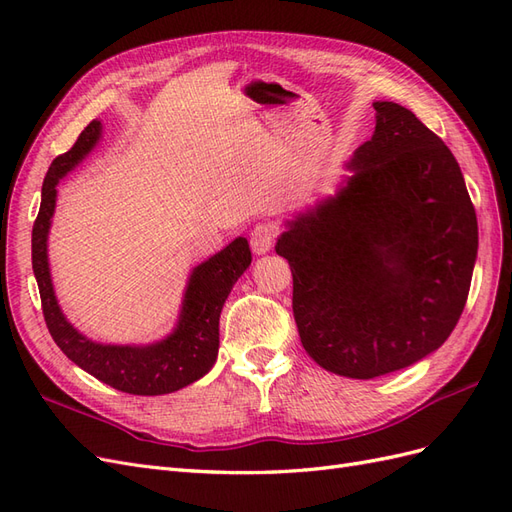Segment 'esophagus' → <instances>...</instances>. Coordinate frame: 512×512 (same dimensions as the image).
Returning <instances> with one entry per match:
<instances>
[{"instance_id":"1","label":"esophagus","mask_w":512,"mask_h":512,"mask_svg":"<svg viewBox=\"0 0 512 512\" xmlns=\"http://www.w3.org/2000/svg\"><path fill=\"white\" fill-rule=\"evenodd\" d=\"M275 235H277V230H275L273 224H258V226L250 232L252 252H254L256 256L267 254V252L271 250V247H273Z\"/></svg>"}]
</instances>
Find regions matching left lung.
Wrapping results in <instances>:
<instances>
[{"instance_id": "8db88e82", "label": "left lung", "mask_w": 512, "mask_h": 512, "mask_svg": "<svg viewBox=\"0 0 512 512\" xmlns=\"http://www.w3.org/2000/svg\"><path fill=\"white\" fill-rule=\"evenodd\" d=\"M376 130L333 194L286 222L301 344L333 374L369 380L436 352L466 305L478 224L461 168L406 106L376 100Z\"/></svg>"}]
</instances>
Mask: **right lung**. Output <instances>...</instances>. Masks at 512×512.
Segmentation results:
<instances>
[{
  "label": "right lung",
  "instance_id": "right-lung-1",
  "mask_svg": "<svg viewBox=\"0 0 512 512\" xmlns=\"http://www.w3.org/2000/svg\"><path fill=\"white\" fill-rule=\"evenodd\" d=\"M102 138L94 119L64 156L53 160L42 183L40 211L32 230V267L40 288L46 327L68 359L100 382L130 395H166L209 374L220 350V314L232 286L250 269L245 237L196 265L183 290L173 331L151 344H102L81 333L59 307L49 265V232L57 205V185L79 166Z\"/></svg>",
  "mask_w": 512,
  "mask_h": 512
}]
</instances>
